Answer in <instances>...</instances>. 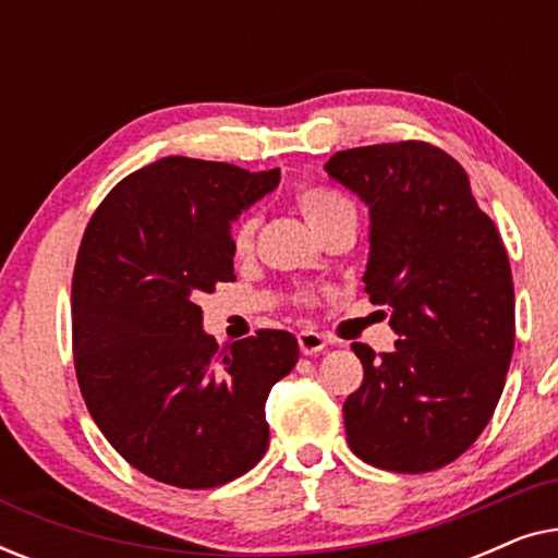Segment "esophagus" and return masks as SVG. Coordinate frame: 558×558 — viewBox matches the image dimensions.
I'll return each mask as SVG.
<instances>
[{
  "instance_id": "1",
  "label": "esophagus",
  "mask_w": 558,
  "mask_h": 558,
  "mask_svg": "<svg viewBox=\"0 0 558 558\" xmlns=\"http://www.w3.org/2000/svg\"><path fill=\"white\" fill-rule=\"evenodd\" d=\"M296 342H300V350L304 355H315L327 345V340L315 330H302L300 335H296Z\"/></svg>"
}]
</instances>
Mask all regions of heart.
<instances>
[{
    "label": "heart",
    "mask_w": 558,
    "mask_h": 558,
    "mask_svg": "<svg viewBox=\"0 0 558 558\" xmlns=\"http://www.w3.org/2000/svg\"><path fill=\"white\" fill-rule=\"evenodd\" d=\"M296 205L304 213L310 226L323 223L325 218H330L332 213H338L342 208H350V203L335 190H325V187H302L296 193ZM254 231H256V220L254 218H243L235 223L233 233H231V248L233 254L243 258L251 254L254 248Z\"/></svg>",
    "instance_id": "obj_1"
}]
</instances>
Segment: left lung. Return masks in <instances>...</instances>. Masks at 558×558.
I'll list each match as a JSON object with an SVG mask.
<instances>
[{"mask_svg": "<svg viewBox=\"0 0 558 558\" xmlns=\"http://www.w3.org/2000/svg\"><path fill=\"white\" fill-rule=\"evenodd\" d=\"M325 170L368 208L365 292L399 335L378 357L353 342L363 384L342 407L348 445L380 470H439L472 447L506 386L515 342L506 246L462 165L432 144L345 149Z\"/></svg>", "mask_w": 558, "mask_h": 558, "instance_id": "obj_1", "label": "left lung"}]
</instances>
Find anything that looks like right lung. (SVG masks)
Here are the masks:
<instances>
[{"label": "right lung", "mask_w": 558, "mask_h": 558, "mask_svg": "<svg viewBox=\"0 0 558 558\" xmlns=\"http://www.w3.org/2000/svg\"><path fill=\"white\" fill-rule=\"evenodd\" d=\"M279 170L162 157L119 182L83 233L73 353L83 401L111 447L174 487H218L269 445L264 403L296 365L292 332L218 345L197 296L233 281L231 223Z\"/></svg>", "instance_id": "right-lung-1"}]
</instances>
